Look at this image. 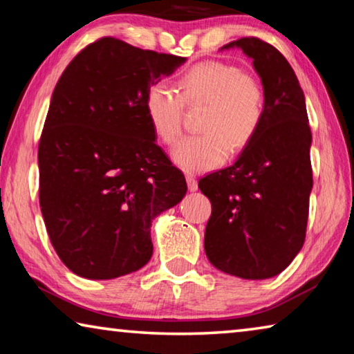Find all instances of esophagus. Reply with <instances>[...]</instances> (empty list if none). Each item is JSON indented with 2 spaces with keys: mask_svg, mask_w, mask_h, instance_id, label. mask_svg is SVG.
Wrapping results in <instances>:
<instances>
[{
  "mask_svg": "<svg viewBox=\"0 0 354 354\" xmlns=\"http://www.w3.org/2000/svg\"><path fill=\"white\" fill-rule=\"evenodd\" d=\"M185 181H187L190 192L198 190V183H196V178L194 175H190V173H189V175H185Z\"/></svg>",
  "mask_w": 354,
  "mask_h": 354,
  "instance_id": "34e87169",
  "label": "esophagus"
}]
</instances>
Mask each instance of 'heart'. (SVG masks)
I'll return each mask as SVG.
<instances>
[{
	"instance_id": "b5f03b06",
	"label": "heart",
	"mask_w": 354,
	"mask_h": 354,
	"mask_svg": "<svg viewBox=\"0 0 354 354\" xmlns=\"http://www.w3.org/2000/svg\"><path fill=\"white\" fill-rule=\"evenodd\" d=\"M205 104L198 136H189L173 149V160L185 171L215 169L230 147L239 151L254 139L266 113V93L254 76L221 61L195 64L178 81V92L154 84L145 95V112L153 133L165 145L181 136L184 106Z\"/></svg>"
}]
</instances>
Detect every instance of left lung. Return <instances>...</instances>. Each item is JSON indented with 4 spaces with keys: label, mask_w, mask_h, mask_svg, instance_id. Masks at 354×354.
Segmentation results:
<instances>
[{
    "label": "left lung",
    "mask_w": 354,
    "mask_h": 354,
    "mask_svg": "<svg viewBox=\"0 0 354 354\" xmlns=\"http://www.w3.org/2000/svg\"><path fill=\"white\" fill-rule=\"evenodd\" d=\"M237 46L253 59L266 93L261 128L234 165L198 183L212 205L205 251L218 270L243 279L277 277L304 243L313 190L309 120L290 64L257 37Z\"/></svg>",
    "instance_id": "left-lung-1"
}]
</instances>
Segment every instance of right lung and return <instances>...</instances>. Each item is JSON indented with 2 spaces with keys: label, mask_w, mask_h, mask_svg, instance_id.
Returning a JSON list of instances; mask_svg holds the SVG:
<instances>
[{
  "label": "right lung",
  "mask_w": 354,
  "mask_h": 354,
  "mask_svg": "<svg viewBox=\"0 0 354 354\" xmlns=\"http://www.w3.org/2000/svg\"><path fill=\"white\" fill-rule=\"evenodd\" d=\"M184 62L103 37L59 77L39 142V201L53 247L77 277L142 268L153 218L187 192L145 112L148 88Z\"/></svg>",
  "instance_id": "add662e5"
}]
</instances>
